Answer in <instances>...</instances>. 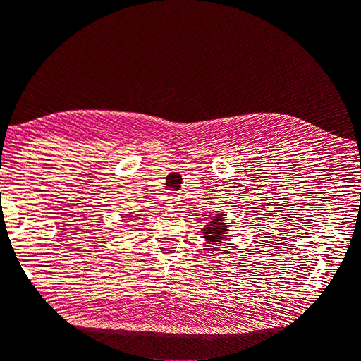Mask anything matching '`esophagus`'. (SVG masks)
Wrapping results in <instances>:
<instances>
[{
  "label": "esophagus",
  "mask_w": 361,
  "mask_h": 361,
  "mask_svg": "<svg viewBox=\"0 0 361 361\" xmlns=\"http://www.w3.org/2000/svg\"><path fill=\"white\" fill-rule=\"evenodd\" d=\"M167 206L170 207V209H174V207H178V197H169V200H167Z\"/></svg>",
  "instance_id": "1"
}]
</instances>
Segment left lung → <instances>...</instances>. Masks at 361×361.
<instances>
[{
  "label": "left lung",
  "mask_w": 361,
  "mask_h": 361,
  "mask_svg": "<svg viewBox=\"0 0 361 361\" xmlns=\"http://www.w3.org/2000/svg\"><path fill=\"white\" fill-rule=\"evenodd\" d=\"M223 215L216 214L214 218H209V223H207L204 227H202V232L204 233V238L207 239L209 244H218L224 239V235L227 232L226 223L223 221Z\"/></svg>",
  "instance_id": "obj_1"
}]
</instances>
